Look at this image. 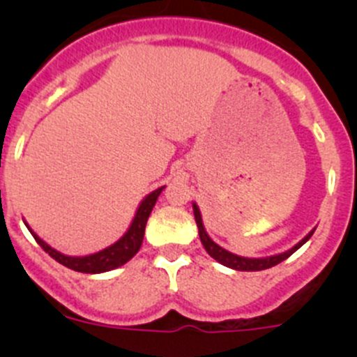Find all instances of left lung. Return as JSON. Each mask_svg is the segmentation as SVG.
I'll list each match as a JSON object with an SVG mask.
<instances>
[{
    "instance_id": "obj_1",
    "label": "left lung",
    "mask_w": 357,
    "mask_h": 357,
    "mask_svg": "<svg viewBox=\"0 0 357 357\" xmlns=\"http://www.w3.org/2000/svg\"><path fill=\"white\" fill-rule=\"evenodd\" d=\"M192 207H193V214H195L197 226H199L200 242H202V245H204L205 250H207V254L211 255L212 259H215L219 264L226 266V268L235 269V271H262V269H269V268H273V266L280 264V262H283L285 259H289L295 250H298V248L304 245V243L311 238L312 233H314V229H316V228L311 229V231H309L307 235L301 240V242L295 243L294 247L289 248V250L282 252V254L268 255V257H242V255H236V254H233V252L222 248L221 245H218V243H215L214 240L208 236V233L205 231L199 205H197L195 202H192Z\"/></svg>"
}]
</instances>
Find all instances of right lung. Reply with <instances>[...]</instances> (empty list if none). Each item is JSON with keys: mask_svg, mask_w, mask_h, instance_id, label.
Returning a JSON list of instances; mask_svg holds the SVG:
<instances>
[{"mask_svg": "<svg viewBox=\"0 0 357 357\" xmlns=\"http://www.w3.org/2000/svg\"><path fill=\"white\" fill-rule=\"evenodd\" d=\"M165 186H160V188L153 190L149 195L145 197L142 202H139L138 208L135 212V218H132L131 225L126 229L124 235L114 242L112 245L102 248V250L95 252V254L88 255H67L63 252L56 250L52 245L45 242L43 238H39L34 231L31 229V226L25 222L27 229L31 231V235L34 236L36 242L39 243V247L50 254V257L55 259L56 262L63 264L68 269H74V271L79 273H89V275H98V273H107L112 271V269H117L121 266H124L126 262L131 261L136 255V252L139 250L143 243V236H145V226L146 221H149L150 214H152V208L155 205L158 195L162 193Z\"/></svg>", "mask_w": 357, "mask_h": 357, "instance_id": "1", "label": "right lung"}]
</instances>
